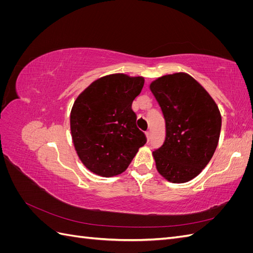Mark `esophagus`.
Here are the masks:
<instances>
[{"instance_id": "34e87169", "label": "esophagus", "mask_w": 253, "mask_h": 253, "mask_svg": "<svg viewBox=\"0 0 253 253\" xmlns=\"http://www.w3.org/2000/svg\"><path fill=\"white\" fill-rule=\"evenodd\" d=\"M145 136H147V139H148V141H149V140H150V138H151V134H150V132H149V131L145 132Z\"/></svg>"}]
</instances>
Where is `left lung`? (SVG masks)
Listing matches in <instances>:
<instances>
[{
    "instance_id": "1",
    "label": "left lung",
    "mask_w": 253,
    "mask_h": 253,
    "mask_svg": "<svg viewBox=\"0 0 253 253\" xmlns=\"http://www.w3.org/2000/svg\"><path fill=\"white\" fill-rule=\"evenodd\" d=\"M153 95L166 121V138L153 156L157 171L171 182L189 181L212 158L221 117L216 103L191 76L177 73L153 81Z\"/></svg>"
}]
</instances>
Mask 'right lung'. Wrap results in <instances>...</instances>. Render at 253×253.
I'll use <instances>...</instances> for the list:
<instances>
[{"label": "right lung", "instance_id": "obj_1", "mask_svg": "<svg viewBox=\"0 0 253 253\" xmlns=\"http://www.w3.org/2000/svg\"><path fill=\"white\" fill-rule=\"evenodd\" d=\"M143 83L142 77L110 75L76 99L71 113L73 141L81 162L93 173L104 177L122 173L147 142L132 110Z\"/></svg>", "mask_w": 253, "mask_h": 253}]
</instances>
